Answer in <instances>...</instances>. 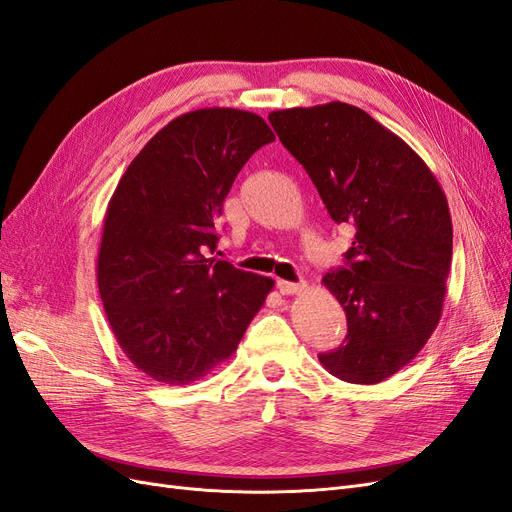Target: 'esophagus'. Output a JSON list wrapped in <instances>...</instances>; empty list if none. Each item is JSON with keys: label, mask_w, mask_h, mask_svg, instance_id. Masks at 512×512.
Instances as JSON below:
<instances>
[{"label": "esophagus", "mask_w": 512, "mask_h": 512, "mask_svg": "<svg viewBox=\"0 0 512 512\" xmlns=\"http://www.w3.org/2000/svg\"><path fill=\"white\" fill-rule=\"evenodd\" d=\"M277 290H280L282 294H301L307 290V284L305 282H286V280H280L277 282Z\"/></svg>", "instance_id": "obj_1"}]
</instances>
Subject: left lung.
I'll return each mask as SVG.
<instances>
[{
    "label": "left lung",
    "mask_w": 512,
    "mask_h": 512,
    "mask_svg": "<svg viewBox=\"0 0 512 512\" xmlns=\"http://www.w3.org/2000/svg\"><path fill=\"white\" fill-rule=\"evenodd\" d=\"M337 224L354 226L346 267L324 275L344 307V346L322 367L352 384H376L408 365L442 316L453 258L446 196L397 134L346 102L269 115Z\"/></svg>",
    "instance_id": "1"
}]
</instances>
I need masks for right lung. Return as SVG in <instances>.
<instances>
[{
	"label": "right lung",
	"instance_id": "1",
	"mask_svg": "<svg viewBox=\"0 0 512 512\" xmlns=\"http://www.w3.org/2000/svg\"><path fill=\"white\" fill-rule=\"evenodd\" d=\"M275 141L239 108H200L164 126L132 160L106 209L98 288L108 324L149 378L190 384L237 350L271 277L209 258L239 170Z\"/></svg>",
	"mask_w": 512,
	"mask_h": 512
}]
</instances>
